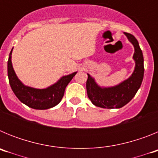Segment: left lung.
Returning <instances> with one entry per match:
<instances>
[{
    "mask_svg": "<svg viewBox=\"0 0 158 158\" xmlns=\"http://www.w3.org/2000/svg\"><path fill=\"white\" fill-rule=\"evenodd\" d=\"M130 43L134 46L133 59L135 66L132 74L121 83L111 87H103L96 83L95 78L88 73L86 82L88 96L96 107L103 108H120L128 104L142 85L144 77V58L139 42L133 35L124 32Z\"/></svg>",
    "mask_w": 158,
    "mask_h": 158,
    "instance_id": "left-lung-1",
    "label": "left lung"
}]
</instances>
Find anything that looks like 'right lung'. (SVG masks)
Masks as SVG:
<instances>
[{
	"label": "right lung",
	"instance_id": "1",
	"mask_svg": "<svg viewBox=\"0 0 158 158\" xmlns=\"http://www.w3.org/2000/svg\"><path fill=\"white\" fill-rule=\"evenodd\" d=\"M12 49L8 61V77L14 94L20 101L29 107L45 110L56 106L62 100L65 89L77 72L62 76L56 83L45 89H35L25 85L16 76L12 63Z\"/></svg>",
	"mask_w": 158,
	"mask_h": 158
}]
</instances>
